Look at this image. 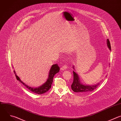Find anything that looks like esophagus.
<instances>
[{
    "mask_svg": "<svg viewBox=\"0 0 121 121\" xmlns=\"http://www.w3.org/2000/svg\"><path fill=\"white\" fill-rule=\"evenodd\" d=\"M67 65L65 64L60 68V69L62 70H66L67 69Z\"/></svg>",
    "mask_w": 121,
    "mask_h": 121,
    "instance_id": "1",
    "label": "esophagus"
}]
</instances>
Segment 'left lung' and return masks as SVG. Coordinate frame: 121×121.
<instances>
[{
  "mask_svg": "<svg viewBox=\"0 0 121 121\" xmlns=\"http://www.w3.org/2000/svg\"><path fill=\"white\" fill-rule=\"evenodd\" d=\"M107 45L110 50H111V44L110 43V41L108 39H107ZM73 68L74 69V67L73 66ZM73 82L71 85V89L74 92H88L91 91H93L98 85L100 84L99 83L97 84L94 85H87L82 84L80 82L79 77L77 73L74 71H73Z\"/></svg>",
  "mask_w": 121,
  "mask_h": 121,
  "instance_id": "obj_1",
  "label": "left lung"
}]
</instances>
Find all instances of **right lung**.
<instances>
[{
	"label": "right lung",
	"mask_w": 121,
	"mask_h": 121,
	"mask_svg": "<svg viewBox=\"0 0 121 121\" xmlns=\"http://www.w3.org/2000/svg\"><path fill=\"white\" fill-rule=\"evenodd\" d=\"M60 67H59L58 65L57 64H53L51 67V68L50 70L49 76H48V79L47 81L41 86L37 87V88H33L31 87L30 86H28L25 83H24L23 82L21 81L20 78L16 75V73L15 72V71L14 70V73L16 75V77L17 79V80L19 81L20 82H21L24 86H25L30 91H32L34 93H35L36 94H41L43 93H44L45 92L48 91H49L52 86V84L53 82V79L54 75L57 73L58 72L60 71Z\"/></svg>",
	"instance_id": "add662e5"
}]
</instances>
